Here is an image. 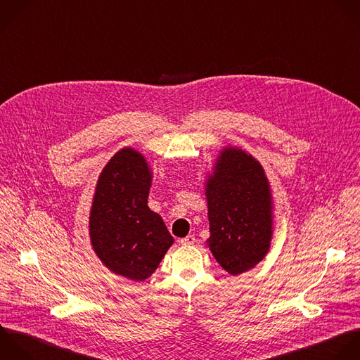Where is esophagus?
<instances>
[{
    "instance_id": "esophagus-1",
    "label": "esophagus",
    "mask_w": 360,
    "mask_h": 360,
    "mask_svg": "<svg viewBox=\"0 0 360 360\" xmlns=\"http://www.w3.org/2000/svg\"><path fill=\"white\" fill-rule=\"evenodd\" d=\"M179 243H181L182 245H193V244L196 243V238H195V236L189 234V236H186L185 238H181Z\"/></svg>"
}]
</instances>
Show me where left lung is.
<instances>
[{
    "label": "left lung",
    "mask_w": 360,
    "mask_h": 360,
    "mask_svg": "<svg viewBox=\"0 0 360 360\" xmlns=\"http://www.w3.org/2000/svg\"><path fill=\"white\" fill-rule=\"evenodd\" d=\"M207 245L233 276L259 264L274 236V198L265 169L250 153L224 147L206 178Z\"/></svg>",
    "instance_id": "1"
}]
</instances>
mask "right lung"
<instances>
[{"instance_id": "right-lung-1", "label": "right lung", "mask_w": 360, "mask_h": 360, "mask_svg": "<svg viewBox=\"0 0 360 360\" xmlns=\"http://www.w3.org/2000/svg\"><path fill=\"white\" fill-rule=\"evenodd\" d=\"M153 172L131 147L119 150L99 174L89 212L91 245L115 275L143 282L158 268L174 238L147 206Z\"/></svg>"}]
</instances>
